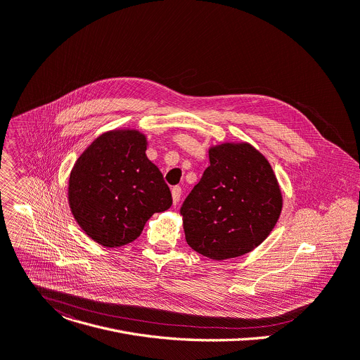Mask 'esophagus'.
Segmentation results:
<instances>
[{
	"instance_id": "1",
	"label": "esophagus",
	"mask_w": 360,
	"mask_h": 360,
	"mask_svg": "<svg viewBox=\"0 0 360 360\" xmlns=\"http://www.w3.org/2000/svg\"><path fill=\"white\" fill-rule=\"evenodd\" d=\"M181 193H182L181 186H174V188H172V201H174V205H176V204L179 202Z\"/></svg>"
}]
</instances>
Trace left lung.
I'll return each mask as SVG.
<instances>
[{"mask_svg": "<svg viewBox=\"0 0 360 360\" xmlns=\"http://www.w3.org/2000/svg\"><path fill=\"white\" fill-rule=\"evenodd\" d=\"M210 167L181 207L188 245L212 258L244 255L263 243L283 208L269 160L247 142L210 148Z\"/></svg>", "mask_w": 360, "mask_h": 360, "instance_id": "obj_1", "label": "left lung"}]
</instances>
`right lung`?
<instances>
[{"instance_id": "right-lung-1", "label": "right lung", "mask_w": 360, "mask_h": 360, "mask_svg": "<svg viewBox=\"0 0 360 360\" xmlns=\"http://www.w3.org/2000/svg\"><path fill=\"white\" fill-rule=\"evenodd\" d=\"M146 146L139 130H110L90 143L70 172L72 214L101 245L135 241L155 212L172 205L169 186L148 159Z\"/></svg>"}]
</instances>
